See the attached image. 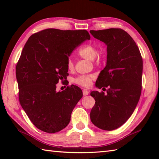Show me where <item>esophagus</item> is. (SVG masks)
Instances as JSON below:
<instances>
[{
  "label": "esophagus",
  "mask_w": 159,
  "mask_h": 159,
  "mask_svg": "<svg viewBox=\"0 0 159 159\" xmlns=\"http://www.w3.org/2000/svg\"><path fill=\"white\" fill-rule=\"evenodd\" d=\"M83 96H87L89 94V91L87 89H83Z\"/></svg>",
  "instance_id": "1"
}]
</instances>
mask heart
<instances>
[{
	"mask_svg": "<svg viewBox=\"0 0 159 159\" xmlns=\"http://www.w3.org/2000/svg\"><path fill=\"white\" fill-rule=\"evenodd\" d=\"M98 48L95 46H93L92 44H87L84 46L79 50V55L80 57H82L83 58L89 61H93L95 59L96 56L98 55ZM67 68L69 70L73 68L74 64L72 61L70 59H69L68 61H67ZM93 79V75H92V74H88V75L79 76V77L76 78L74 81L76 84H77V85L84 87H88L90 86Z\"/></svg>",
	"mask_w": 159,
	"mask_h": 159,
	"instance_id": "heart-1",
	"label": "heart"
}]
</instances>
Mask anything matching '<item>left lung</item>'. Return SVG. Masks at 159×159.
<instances>
[{
	"instance_id": "left-lung-1",
	"label": "left lung",
	"mask_w": 159,
	"mask_h": 159,
	"mask_svg": "<svg viewBox=\"0 0 159 159\" xmlns=\"http://www.w3.org/2000/svg\"><path fill=\"white\" fill-rule=\"evenodd\" d=\"M90 33L107 46V65L98 77L96 86L99 89L109 87L106 94L97 91L90 93L96 101L90 119L100 129L113 130L129 119L139 102L142 57L135 42L122 29L91 30Z\"/></svg>"
}]
</instances>
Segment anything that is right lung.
Instances as JSON below:
<instances>
[{
	"mask_svg": "<svg viewBox=\"0 0 159 159\" xmlns=\"http://www.w3.org/2000/svg\"><path fill=\"white\" fill-rule=\"evenodd\" d=\"M90 38L86 30L47 29L33 34L25 43L16 67L19 100L38 129L55 133L69 124L82 90L72 85L57 92L56 84L67 78L71 53Z\"/></svg>",
	"mask_w": 159,
	"mask_h": 159,
	"instance_id": "right-lung-1",
	"label": "right lung"
}]
</instances>
